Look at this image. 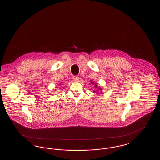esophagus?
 <instances>
[{
  "mask_svg": "<svg viewBox=\"0 0 160 160\" xmlns=\"http://www.w3.org/2000/svg\"><path fill=\"white\" fill-rule=\"evenodd\" d=\"M73 80L75 82H78L79 80V77L78 76H74L72 78Z\"/></svg>",
  "mask_w": 160,
  "mask_h": 160,
  "instance_id": "esophagus-1",
  "label": "esophagus"
}]
</instances>
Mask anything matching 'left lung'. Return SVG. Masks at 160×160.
Returning a JSON list of instances; mask_svg holds the SVG:
<instances>
[{
    "instance_id": "1",
    "label": "left lung",
    "mask_w": 160,
    "mask_h": 160,
    "mask_svg": "<svg viewBox=\"0 0 160 160\" xmlns=\"http://www.w3.org/2000/svg\"><path fill=\"white\" fill-rule=\"evenodd\" d=\"M90 83L92 85H93V87H94V88H95L97 89H96V91H93V93H97H97H98V92L101 91H102V88H101V86H99L98 84L95 83L93 81L91 80Z\"/></svg>"
}]
</instances>
